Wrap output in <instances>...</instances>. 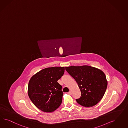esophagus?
<instances>
[{
  "label": "esophagus",
  "mask_w": 128,
  "mask_h": 128,
  "mask_svg": "<svg viewBox=\"0 0 128 128\" xmlns=\"http://www.w3.org/2000/svg\"><path fill=\"white\" fill-rule=\"evenodd\" d=\"M68 94H72V92H71V91H70L68 92Z\"/></svg>",
  "instance_id": "34e87169"
}]
</instances>
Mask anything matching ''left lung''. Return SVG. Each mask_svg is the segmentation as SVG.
<instances>
[{
    "mask_svg": "<svg viewBox=\"0 0 128 128\" xmlns=\"http://www.w3.org/2000/svg\"><path fill=\"white\" fill-rule=\"evenodd\" d=\"M65 69L80 88L81 95L76 99L78 104L90 107L101 101L107 86L106 75L102 71L86 65L66 66Z\"/></svg>",
    "mask_w": 128,
    "mask_h": 128,
    "instance_id": "left-lung-1",
    "label": "left lung"
}]
</instances>
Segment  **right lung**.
<instances>
[{
	"label": "right lung",
	"mask_w": 128,
	"mask_h": 128,
	"mask_svg": "<svg viewBox=\"0 0 128 128\" xmlns=\"http://www.w3.org/2000/svg\"><path fill=\"white\" fill-rule=\"evenodd\" d=\"M64 71V67L48 68L31 78L28 87V96L40 110L53 112L62 104V87L57 81Z\"/></svg>",
	"instance_id": "right-lung-1"
}]
</instances>
